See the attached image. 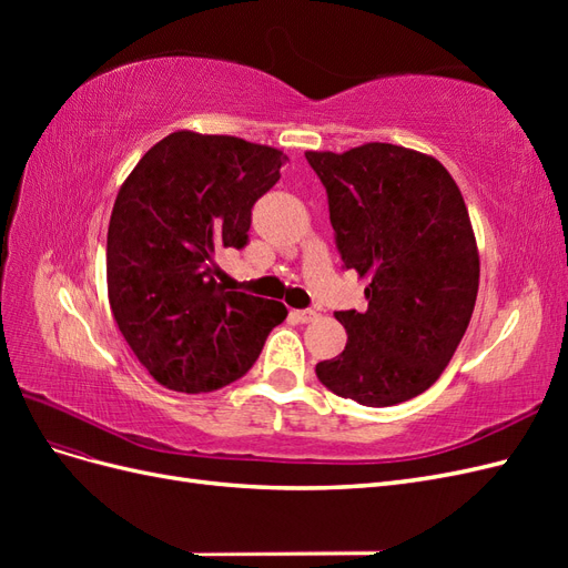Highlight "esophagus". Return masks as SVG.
<instances>
[{
  "label": "esophagus",
  "mask_w": 568,
  "mask_h": 568,
  "mask_svg": "<svg viewBox=\"0 0 568 568\" xmlns=\"http://www.w3.org/2000/svg\"><path fill=\"white\" fill-rule=\"evenodd\" d=\"M294 317H296L298 322L307 324V322H315L320 315H317V311H294Z\"/></svg>",
  "instance_id": "esophagus-1"
}]
</instances>
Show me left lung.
<instances>
[{
    "label": "left lung",
    "mask_w": 568,
    "mask_h": 568,
    "mask_svg": "<svg viewBox=\"0 0 568 568\" xmlns=\"http://www.w3.org/2000/svg\"><path fill=\"white\" fill-rule=\"evenodd\" d=\"M329 196L343 263L365 280V313H336L348 341L317 363V379L367 407L432 388L467 332L478 248L462 192L428 153L369 142L305 151Z\"/></svg>",
    "instance_id": "8db88e82"
}]
</instances>
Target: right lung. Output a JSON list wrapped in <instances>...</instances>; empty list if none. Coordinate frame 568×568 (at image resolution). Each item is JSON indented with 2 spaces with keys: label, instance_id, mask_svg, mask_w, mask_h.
<instances>
[{
  "label": "right lung",
  "instance_id": "add662e5",
  "mask_svg": "<svg viewBox=\"0 0 568 568\" xmlns=\"http://www.w3.org/2000/svg\"><path fill=\"white\" fill-rule=\"evenodd\" d=\"M282 163L280 149L178 130L120 186L106 239L109 303L161 386L209 393L236 382L286 320L284 303L215 282V253L246 246L253 203L277 184Z\"/></svg>",
  "mask_w": 568,
  "mask_h": 568
}]
</instances>
